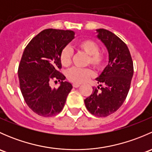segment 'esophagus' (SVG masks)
Wrapping results in <instances>:
<instances>
[{
    "instance_id": "34e87169",
    "label": "esophagus",
    "mask_w": 152,
    "mask_h": 152,
    "mask_svg": "<svg viewBox=\"0 0 152 152\" xmlns=\"http://www.w3.org/2000/svg\"><path fill=\"white\" fill-rule=\"evenodd\" d=\"M73 87H76V88H77V87H80V84L73 83Z\"/></svg>"
}]
</instances>
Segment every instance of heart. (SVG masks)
I'll return each mask as SVG.
<instances>
[{"label":"heart","mask_w":152,"mask_h":152,"mask_svg":"<svg viewBox=\"0 0 152 152\" xmlns=\"http://www.w3.org/2000/svg\"><path fill=\"white\" fill-rule=\"evenodd\" d=\"M76 48L81 51L87 55L86 65H90L96 70H101L104 67L106 60L105 53L99 50V44L90 39H84L78 42ZM73 52L68 47L64 48L59 55L61 64L64 67H69L72 62ZM93 73L89 68H73L70 69L67 73L69 81L73 83H83L89 78L93 76Z\"/></svg>","instance_id":"b5f03b06"}]
</instances>
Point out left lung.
Instances as JSON below:
<instances>
[{
	"instance_id": "left-lung-1",
	"label": "left lung",
	"mask_w": 152,
	"mask_h": 152,
	"mask_svg": "<svg viewBox=\"0 0 152 152\" xmlns=\"http://www.w3.org/2000/svg\"><path fill=\"white\" fill-rule=\"evenodd\" d=\"M97 37L109 53V64L96 79L98 88L85 100L86 108L92 115L107 117L117 111L125 101L134 73L129 50L118 37L104 28L97 29Z\"/></svg>"
}]
</instances>
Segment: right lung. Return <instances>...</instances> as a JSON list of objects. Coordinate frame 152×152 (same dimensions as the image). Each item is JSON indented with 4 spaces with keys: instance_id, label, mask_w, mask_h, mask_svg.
Listing matches in <instances>:
<instances>
[{
    "instance_id": "obj_1",
    "label": "right lung",
    "mask_w": 152,
    "mask_h": 152,
    "mask_svg": "<svg viewBox=\"0 0 152 152\" xmlns=\"http://www.w3.org/2000/svg\"><path fill=\"white\" fill-rule=\"evenodd\" d=\"M75 33L70 30L48 28L35 36L26 47L18 67L20 88L29 108L43 117L60 113L73 86L64 82L65 76L59 55ZM61 82L58 88H52L50 82Z\"/></svg>"
}]
</instances>
